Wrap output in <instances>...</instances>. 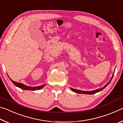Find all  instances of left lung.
<instances>
[{
  "instance_id": "1",
  "label": "left lung",
  "mask_w": 123,
  "mask_h": 123,
  "mask_svg": "<svg viewBox=\"0 0 123 123\" xmlns=\"http://www.w3.org/2000/svg\"><path fill=\"white\" fill-rule=\"evenodd\" d=\"M113 75H114V74H113V75H112V78L111 79V80H110V81L108 82L106 85H105V86H104L103 88H99V89H96V90L92 91H83L78 90V89H74V88H70V89H71V90L73 92H75V93H80V94H95V93L99 92L103 90V89L105 88V87H106L107 85L110 84V82H111V81L112 80V78H113Z\"/></svg>"
}]
</instances>
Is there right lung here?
Returning a JSON list of instances; mask_svg holds the SVG:
<instances>
[{"label":"right lung","instance_id":"1","mask_svg":"<svg viewBox=\"0 0 123 123\" xmlns=\"http://www.w3.org/2000/svg\"><path fill=\"white\" fill-rule=\"evenodd\" d=\"M10 80H11V81L12 82V83L15 85L16 86L19 87V88H21L22 89H24V90H30V91H36V90H38V89H42L43 88V87H44V86L45 85V84L42 85V86H36V87H29L27 86L26 85H25L23 84H21V83H18L12 80H11V79L10 78Z\"/></svg>","mask_w":123,"mask_h":123}]
</instances>
